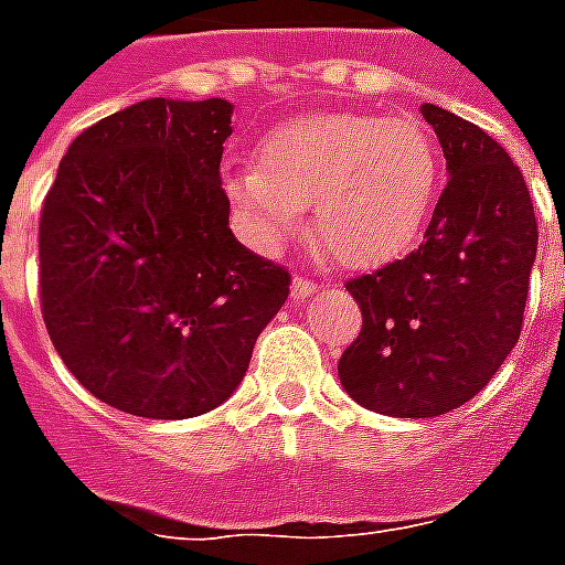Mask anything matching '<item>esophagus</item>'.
Here are the masks:
<instances>
[{
    "label": "esophagus",
    "mask_w": 565,
    "mask_h": 565,
    "mask_svg": "<svg viewBox=\"0 0 565 565\" xmlns=\"http://www.w3.org/2000/svg\"><path fill=\"white\" fill-rule=\"evenodd\" d=\"M318 294V281H311V278H302V275H296L294 287H290V296H294L296 302L299 299H308V296Z\"/></svg>",
    "instance_id": "obj_1"
}]
</instances>
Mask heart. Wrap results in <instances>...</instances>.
Returning <instances> with one entry per match:
<instances>
[{"label":"heart","instance_id":"obj_1","mask_svg":"<svg viewBox=\"0 0 565 565\" xmlns=\"http://www.w3.org/2000/svg\"><path fill=\"white\" fill-rule=\"evenodd\" d=\"M438 150L417 120L375 115H306L259 141V166L226 174L247 238L263 250L299 233L311 205L315 235L348 269L403 257L438 196Z\"/></svg>","mask_w":565,"mask_h":565}]
</instances>
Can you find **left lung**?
<instances>
[{
    "label": "left lung",
    "mask_w": 565,
    "mask_h": 565,
    "mask_svg": "<svg viewBox=\"0 0 565 565\" xmlns=\"http://www.w3.org/2000/svg\"><path fill=\"white\" fill-rule=\"evenodd\" d=\"M450 181L408 257L344 284L363 327L339 360L348 396L391 417L469 403L518 344L535 263L533 199L505 148L424 103Z\"/></svg>",
    "instance_id": "8db88e82"
}]
</instances>
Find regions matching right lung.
<instances>
[{
  "label": "right lung",
  "instance_id": "add662e5",
  "mask_svg": "<svg viewBox=\"0 0 565 565\" xmlns=\"http://www.w3.org/2000/svg\"><path fill=\"white\" fill-rule=\"evenodd\" d=\"M226 99H145L72 141L44 196L39 294L87 391L153 420L205 415L242 384L290 271L230 230Z\"/></svg>",
  "mask_w": 565,
  "mask_h": 565
}]
</instances>
